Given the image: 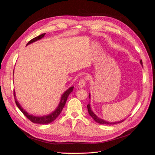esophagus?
<instances>
[{
  "instance_id": "esophagus-1",
  "label": "esophagus",
  "mask_w": 155,
  "mask_h": 155,
  "mask_svg": "<svg viewBox=\"0 0 155 155\" xmlns=\"http://www.w3.org/2000/svg\"><path fill=\"white\" fill-rule=\"evenodd\" d=\"M85 83H86V81L85 80V79H80V81H79V83H78L79 87L80 88H83L85 86Z\"/></svg>"
}]
</instances>
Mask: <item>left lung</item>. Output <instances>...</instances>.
<instances>
[{
	"mask_svg": "<svg viewBox=\"0 0 155 155\" xmlns=\"http://www.w3.org/2000/svg\"><path fill=\"white\" fill-rule=\"evenodd\" d=\"M140 63H141L142 64H143L142 60H140ZM88 96H89V97H91L90 94L88 95ZM87 109H88V112L89 114H90V116L94 119V121H96V122H97V123H98V124H104V125H112V124H116L121 123V122H122V121H124V120H122V121H117V122H108V121H105V120H102V119H101V118H98V117H97L94 113V112L92 111V110H91V105H90V104H88V105H87Z\"/></svg>",
	"mask_w": 155,
	"mask_h": 155,
	"instance_id": "obj_1",
	"label": "left lung"
}]
</instances>
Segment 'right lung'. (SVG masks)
<instances>
[{
	"label": "right lung",
	"mask_w": 155,
	"mask_h": 155,
	"mask_svg": "<svg viewBox=\"0 0 155 155\" xmlns=\"http://www.w3.org/2000/svg\"><path fill=\"white\" fill-rule=\"evenodd\" d=\"M45 34H43L39 36L35 37V38L30 40L28 43H27L26 45L34 43V42H35L37 40H39L41 38H43ZM73 88H74V87H72L69 88L67 91L64 92V93L61 96V99L59 104L55 111H54L52 113H51L50 114H48L47 116H33V115H31V114L28 113V112L20 105L19 103H18V101L17 100V99L15 98V92H14V93H13V96H14V97H15V104H16L17 106L18 107V109L21 110V111L22 112L23 114H24L28 119L30 120L31 122L35 123V124H48L51 123V121H53L54 120H55L59 116V115L61 114V112L63 107L65 105V104H66V101L67 100V98H68L69 94L73 91Z\"/></svg>",
	"instance_id": "obj_1"
}]
</instances>
